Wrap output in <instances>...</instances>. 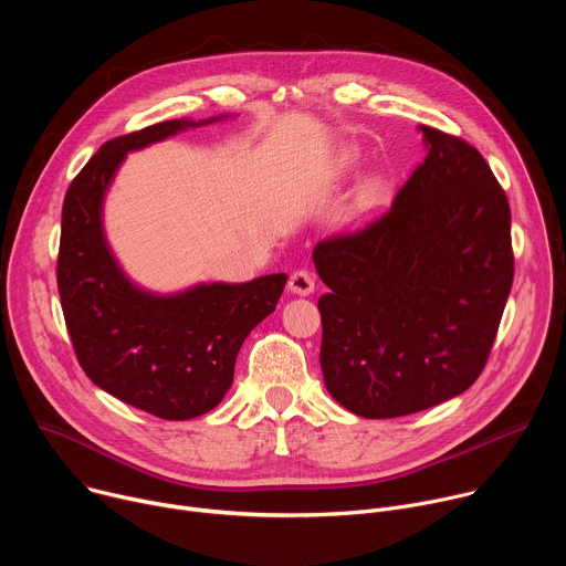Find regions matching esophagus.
Listing matches in <instances>:
<instances>
[{
	"label": "esophagus",
	"instance_id": "1",
	"mask_svg": "<svg viewBox=\"0 0 566 566\" xmlns=\"http://www.w3.org/2000/svg\"><path fill=\"white\" fill-rule=\"evenodd\" d=\"M289 291L293 295H311L315 291V280L308 271H293L289 277Z\"/></svg>",
	"mask_w": 566,
	"mask_h": 566
}]
</instances>
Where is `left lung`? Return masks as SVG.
<instances>
[{"mask_svg":"<svg viewBox=\"0 0 566 566\" xmlns=\"http://www.w3.org/2000/svg\"><path fill=\"white\" fill-rule=\"evenodd\" d=\"M428 156L391 208L329 237L313 264L329 293L319 367L363 419L439 406L481 374L513 286L511 208L483 156L419 125Z\"/></svg>","mask_w":566,"mask_h":566,"instance_id":"obj_1","label":"left lung"}]
</instances>
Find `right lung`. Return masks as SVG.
<instances>
[{
  "mask_svg": "<svg viewBox=\"0 0 566 566\" xmlns=\"http://www.w3.org/2000/svg\"><path fill=\"white\" fill-rule=\"evenodd\" d=\"M228 118H177L105 143L62 206L57 291L77 363L107 394L168 421L219 406L241 345L275 311L286 273L149 291L123 271L109 247L105 199L127 154Z\"/></svg>",
  "mask_w": 566,
  "mask_h": 566,
  "instance_id": "add662e5",
  "label": "right lung"
}]
</instances>
